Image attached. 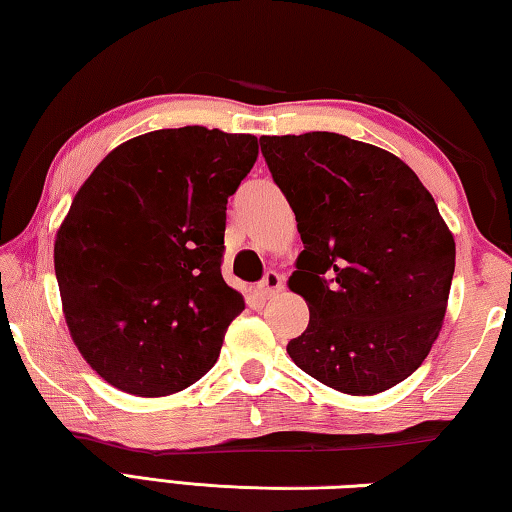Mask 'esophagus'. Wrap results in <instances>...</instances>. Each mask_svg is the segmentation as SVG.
Masks as SVG:
<instances>
[{
    "instance_id": "34e87169",
    "label": "esophagus",
    "mask_w": 512,
    "mask_h": 512,
    "mask_svg": "<svg viewBox=\"0 0 512 512\" xmlns=\"http://www.w3.org/2000/svg\"><path fill=\"white\" fill-rule=\"evenodd\" d=\"M257 289L264 298H271V296H275V293H280L284 289V277L280 273H275V271H268L264 275V280L259 282Z\"/></svg>"
}]
</instances>
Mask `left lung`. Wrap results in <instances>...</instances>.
I'll list each match as a JSON object with an SVG mask.
<instances>
[{"label": "left lung", "mask_w": 512, "mask_h": 512, "mask_svg": "<svg viewBox=\"0 0 512 512\" xmlns=\"http://www.w3.org/2000/svg\"><path fill=\"white\" fill-rule=\"evenodd\" d=\"M305 250L289 289L309 325L287 352L345 395H377L420 368L445 323L456 244L397 155L339 133L264 135Z\"/></svg>", "instance_id": "obj_1"}]
</instances>
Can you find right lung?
<instances>
[{"label":"right lung","mask_w":512,"mask_h":512,"mask_svg":"<svg viewBox=\"0 0 512 512\" xmlns=\"http://www.w3.org/2000/svg\"><path fill=\"white\" fill-rule=\"evenodd\" d=\"M255 135L162 128L119 144L76 192L54 266L69 336L137 397L185 391L219 359L244 296L221 275L225 203Z\"/></svg>","instance_id":"1"}]
</instances>
